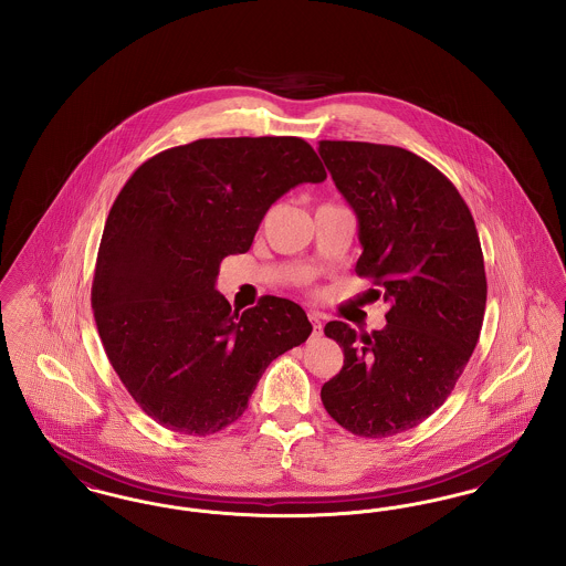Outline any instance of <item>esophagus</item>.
<instances>
[{
    "label": "esophagus",
    "mask_w": 566,
    "mask_h": 566,
    "mask_svg": "<svg viewBox=\"0 0 566 566\" xmlns=\"http://www.w3.org/2000/svg\"><path fill=\"white\" fill-rule=\"evenodd\" d=\"M310 323L314 326V337H321L323 335V318H321V314H310Z\"/></svg>",
    "instance_id": "34e87169"
}]
</instances>
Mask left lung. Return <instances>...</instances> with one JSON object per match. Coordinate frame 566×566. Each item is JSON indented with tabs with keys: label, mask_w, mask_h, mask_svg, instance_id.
I'll use <instances>...</instances> for the list:
<instances>
[{
	"label": "left lung",
	"mask_w": 566,
	"mask_h": 566,
	"mask_svg": "<svg viewBox=\"0 0 566 566\" xmlns=\"http://www.w3.org/2000/svg\"><path fill=\"white\" fill-rule=\"evenodd\" d=\"M318 153L358 218L354 271L388 303L381 331L324 326L344 348V367L321 397L346 431L390 437L443 405L478 346L488 293L482 245L457 187L422 157L331 139Z\"/></svg>",
	"instance_id": "1"
}]
</instances>
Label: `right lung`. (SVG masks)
<instances>
[{
    "mask_svg": "<svg viewBox=\"0 0 566 566\" xmlns=\"http://www.w3.org/2000/svg\"><path fill=\"white\" fill-rule=\"evenodd\" d=\"M324 178L301 137H210L142 163L118 192L91 305L109 365L165 429L206 437L233 424L271 360L310 337L295 301L231 310L216 275L250 250L271 203Z\"/></svg>",
    "mask_w": 566,
    "mask_h": 566,
    "instance_id": "obj_1",
    "label": "right lung"
}]
</instances>
